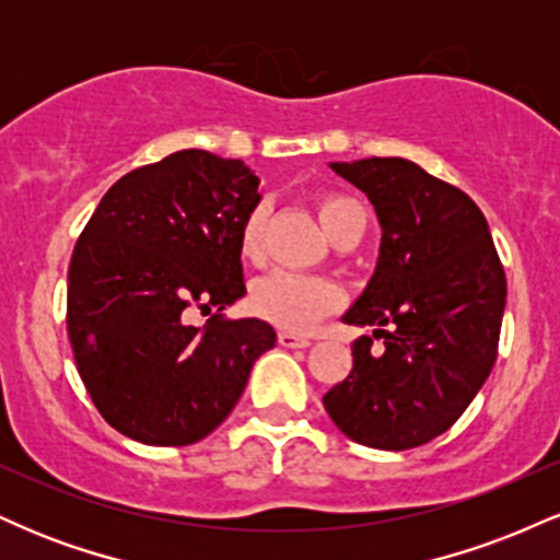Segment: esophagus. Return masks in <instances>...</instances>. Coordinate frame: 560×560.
<instances>
[{
  "instance_id": "esophagus-1",
  "label": "esophagus",
  "mask_w": 560,
  "mask_h": 560,
  "mask_svg": "<svg viewBox=\"0 0 560 560\" xmlns=\"http://www.w3.org/2000/svg\"><path fill=\"white\" fill-rule=\"evenodd\" d=\"M279 345L289 347V350H298V347H311V337H302L294 331H279Z\"/></svg>"
}]
</instances>
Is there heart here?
Listing matches in <instances>:
<instances>
[{
	"label": "heart",
	"mask_w": 560,
	"mask_h": 560,
	"mask_svg": "<svg viewBox=\"0 0 560 560\" xmlns=\"http://www.w3.org/2000/svg\"><path fill=\"white\" fill-rule=\"evenodd\" d=\"M318 215L331 240H337L352 223H365L361 202L347 195H334V191L318 197ZM266 221V202L253 205L249 213L244 215L240 229V253L244 260L258 262L262 258ZM337 305V284L329 279H320V276L273 271L255 281L253 289H249V311L289 331H305L307 326L316 324L320 316L331 313Z\"/></svg>",
	"instance_id": "obj_1"
}]
</instances>
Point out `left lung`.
Segmentation results:
<instances>
[{
  "instance_id": "obj_1",
  "label": "left lung",
  "mask_w": 560,
  "mask_h": 560,
  "mask_svg": "<svg viewBox=\"0 0 560 560\" xmlns=\"http://www.w3.org/2000/svg\"><path fill=\"white\" fill-rule=\"evenodd\" d=\"M374 205L376 268L342 320L374 326L352 342V371L324 395L350 440L408 450L447 432L498 358L505 273L474 199L405 158L329 163Z\"/></svg>"
}]
</instances>
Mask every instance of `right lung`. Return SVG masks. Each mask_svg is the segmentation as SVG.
Here are the masks:
<instances>
[{
	"instance_id": "1",
	"label": "right lung",
	"mask_w": 560,
	"mask_h": 560,
	"mask_svg": "<svg viewBox=\"0 0 560 560\" xmlns=\"http://www.w3.org/2000/svg\"><path fill=\"white\" fill-rule=\"evenodd\" d=\"M242 160L182 150L118 178L68 271V337L105 421L144 445H191L221 427L276 345L260 318H213L244 298L240 229L260 202Z\"/></svg>"
}]
</instances>
